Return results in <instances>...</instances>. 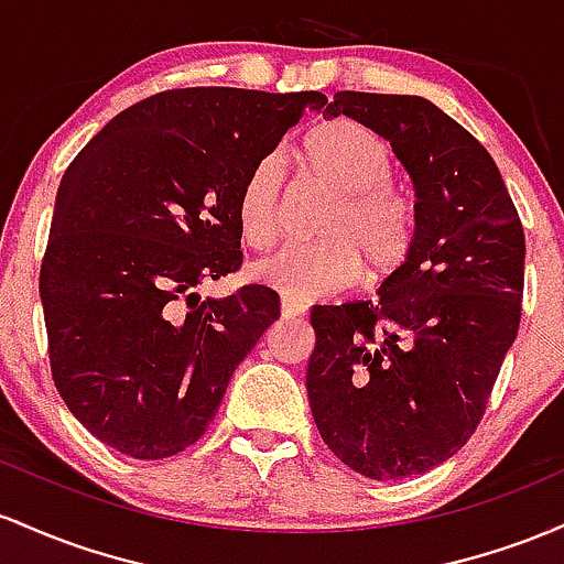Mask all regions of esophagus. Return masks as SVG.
I'll list each match as a JSON object with an SVG mask.
<instances>
[{"label": "esophagus", "mask_w": 564, "mask_h": 564, "mask_svg": "<svg viewBox=\"0 0 564 564\" xmlns=\"http://www.w3.org/2000/svg\"><path fill=\"white\" fill-rule=\"evenodd\" d=\"M306 308H308L306 303L284 299V295H282V316H301V314H306Z\"/></svg>", "instance_id": "obj_1"}]
</instances>
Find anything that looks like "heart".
<instances>
[{
	"label": "heart",
	"instance_id": "b5f03b06",
	"mask_svg": "<svg viewBox=\"0 0 564 564\" xmlns=\"http://www.w3.org/2000/svg\"><path fill=\"white\" fill-rule=\"evenodd\" d=\"M301 160L335 192L322 218L319 242L288 245L256 265V276L301 303L344 293L362 280H383L408 261L415 242V207L391 186L394 154L378 132L354 119H330L306 132ZM284 167L263 156L245 175L237 224L245 245L265 250L282 231Z\"/></svg>",
	"mask_w": 564,
	"mask_h": 564
}]
</instances>
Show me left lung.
I'll use <instances>...</instances> for the list:
<instances>
[{
    "label": "left lung",
    "instance_id": "8db88e82",
    "mask_svg": "<svg viewBox=\"0 0 564 564\" xmlns=\"http://www.w3.org/2000/svg\"><path fill=\"white\" fill-rule=\"evenodd\" d=\"M413 178L415 242L378 301L314 306L306 391L330 451L370 479L447 460L482 421L522 316L524 231L487 149L419 95L335 93Z\"/></svg>",
    "mask_w": 564,
    "mask_h": 564
}]
</instances>
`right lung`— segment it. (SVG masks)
Instances as JSON below:
<instances>
[{
	"mask_svg": "<svg viewBox=\"0 0 564 564\" xmlns=\"http://www.w3.org/2000/svg\"><path fill=\"white\" fill-rule=\"evenodd\" d=\"M322 93L183 87L143 98L74 156L55 197L40 295L55 389L87 432L138 460L207 432L280 295L199 284L242 265L237 197Z\"/></svg>",
	"mask_w": 564,
	"mask_h": 564,
	"instance_id": "1",
	"label": "right lung"
}]
</instances>
